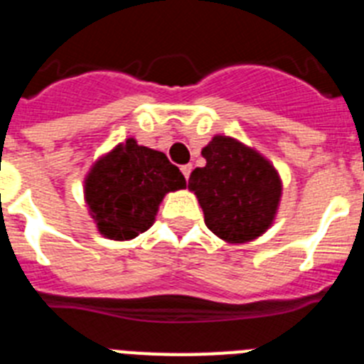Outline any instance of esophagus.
<instances>
[{"mask_svg":"<svg viewBox=\"0 0 364 364\" xmlns=\"http://www.w3.org/2000/svg\"><path fill=\"white\" fill-rule=\"evenodd\" d=\"M191 171H193L191 164H186V166H182V173H184L186 180H189V175H191Z\"/></svg>","mask_w":364,"mask_h":364,"instance_id":"obj_1","label":"esophagus"}]
</instances>
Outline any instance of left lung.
Here are the masks:
<instances>
[{"mask_svg": "<svg viewBox=\"0 0 364 364\" xmlns=\"http://www.w3.org/2000/svg\"><path fill=\"white\" fill-rule=\"evenodd\" d=\"M204 167L189 176V189L204 211L205 226L230 244H244L275 220L282 195L277 169L260 153L231 136L211 138Z\"/></svg>", "mask_w": 364, "mask_h": 364, "instance_id": "left-lung-1", "label": "left lung"}]
</instances>
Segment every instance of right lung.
Returning <instances> with one entry per match:
<instances>
[{
	"instance_id": "1",
	"label": "right lung",
	"mask_w": 364,
	"mask_h": 364,
	"mask_svg": "<svg viewBox=\"0 0 364 364\" xmlns=\"http://www.w3.org/2000/svg\"><path fill=\"white\" fill-rule=\"evenodd\" d=\"M184 188V175L166 154L127 138L96 160L83 193L100 233L129 240L153 226L166 193Z\"/></svg>"
}]
</instances>
